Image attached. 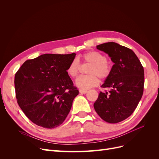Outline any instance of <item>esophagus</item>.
<instances>
[{"mask_svg":"<svg viewBox=\"0 0 159 159\" xmlns=\"http://www.w3.org/2000/svg\"><path fill=\"white\" fill-rule=\"evenodd\" d=\"M80 92L81 93H86L88 92V91L85 89H80Z\"/></svg>","mask_w":159,"mask_h":159,"instance_id":"34e87169","label":"esophagus"}]
</instances>
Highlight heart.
Returning <instances> with one entry per match:
<instances>
[{
	"label": "heart",
	"mask_w": 159,
	"mask_h": 159,
	"mask_svg": "<svg viewBox=\"0 0 159 159\" xmlns=\"http://www.w3.org/2000/svg\"><path fill=\"white\" fill-rule=\"evenodd\" d=\"M81 60L85 63L91 64L87 71L88 75H84L76 79L75 84L78 87L88 89L97 86L101 79H105L109 75L111 68L107 57L102 53L97 51L88 52L81 56ZM80 69V61L77 58L72 60L67 68V74L71 78L78 75Z\"/></svg>",
	"instance_id": "b5f03b06"
}]
</instances>
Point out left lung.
<instances>
[{
    "mask_svg": "<svg viewBox=\"0 0 159 159\" xmlns=\"http://www.w3.org/2000/svg\"><path fill=\"white\" fill-rule=\"evenodd\" d=\"M109 55L114 63L102 85L110 91L101 92L93 104L95 111L105 121L117 123L128 118L140 102L144 89V69L134 52L110 42L96 46Z\"/></svg>",
    "mask_w": 159,
    "mask_h": 159,
    "instance_id": "1",
    "label": "left lung"
}]
</instances>
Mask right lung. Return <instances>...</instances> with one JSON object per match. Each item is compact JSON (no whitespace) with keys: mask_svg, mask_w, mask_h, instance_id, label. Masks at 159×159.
I'll return each mask as SVG.
<instances>
[{"mask_svg":"<svg viewBox=\"0 0 159 159\" xmlns=\"http://www.w3.org/2000/svg\"><path fill=\"white\" fill-rule=\"evenodd\" d=\"M75 53L46 54L26 60L15 74L19 106L32 122L47 129L60 126L79 93L67 74Z\"/></svg>","mask_w":159,"mask_h":159,"instance_id":"right-lung-1","label":"right lung"}]
</instances>
